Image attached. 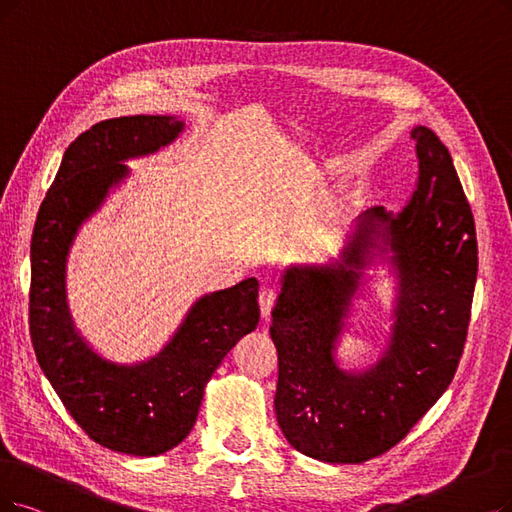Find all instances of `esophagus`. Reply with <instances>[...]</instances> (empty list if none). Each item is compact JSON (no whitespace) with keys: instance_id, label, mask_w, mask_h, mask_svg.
Listing matches in <instances>:
<instances>
[{"instance_id":"34e87169","label":"esophagus","mask_w":512,"mask_h":512,"mask_svg":"<svg viewBox=\"0 0 512 512\" xmlns=\"http://www.w3.org/2000/svg\"><path fill=\"white\" fill-rule=\"evenodd\" d=\"M258 302H260L262 319L267 321V319L271 317V311H273L275 302H277V292H275V290H269V288H264V290L260 292V296H258Z\"/></svg>"}]
</instances>
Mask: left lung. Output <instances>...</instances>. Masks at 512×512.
<instances>
[{
  "instance_id": "8db88e82",
  "label": "left lung",
  "mask_w": 512,
  "mask_h": 512,
  "mask_svg": "<svg viewBox=\"0 0 512 512\" xmlns=\"http://www.w3.org/2000/svg\"><path fill=\"white\" fill-rule=\"evenodd\" d=\"M418 189L399 216L372 208L357 218L340 262L290 269L273 309L281 433L304 456L359 464L395 447L454 380L477 281V235L452 155L416 126ZM380 234L400 285L385 357L363 375L342 373L331 351ZM380 248V245H378Z\"/></svg>"
}]
</instances>
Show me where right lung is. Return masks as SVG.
Segmentation results:
<instances>
[{
  "instance_id": "right-lung-1",
  "label": "right lung",
  "mask_w": 512,
  "mask_h": 512,
  "mask_svg": "<svg viewBox=\"0 0 512 512\" xmlns=\"http://www.w3.org/2000/svg\"><path fill=\"white\" fill-rule=\"evenodd\" d=\"M182 121L132 115L79 134L39 208L31 237L29 332L35 357L84 433L113 452L157 456L185 439L203 388L235 342L256 330L258 281L199 298L170 344L138 365L98 357L75 332L65 300V260L84 222L111 185L128 174L124 159L172 142Z\"/></svg>"
}]
</instances>
